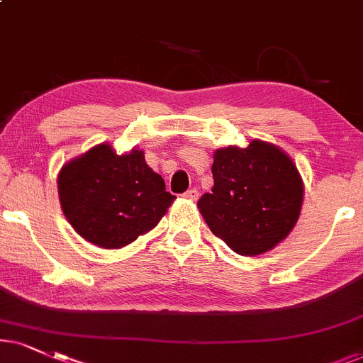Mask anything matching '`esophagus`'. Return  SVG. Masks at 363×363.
Segmentation results:
<instances>
[{
	"label": "esophagus",
	"mask_w": 363,
	"mask_h": 363,
	"mask_svg": "<svg viewBox=\"0 0 363 363\" xmlns=\"http://www.w3.org/2000/svg\"><path fill=\"white\" fill-rule=\"evenodd\" d=\"M184 197H186V199H189V201H197V197H199V191L192 187V189L184 192Z\"/></svg>",
	"instance_id": "obj_1"
}]
</instances>
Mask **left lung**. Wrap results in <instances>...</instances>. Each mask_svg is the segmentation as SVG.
<instances>
[{
	"mask_svg": "<svg viewBox=\"0 0 363 363\" xmlns=\"http://www.w3.org/2000/svg\"><path fill=\"white\" fill-rule=\"evenodd\" d=\"M213 191L197 203L213 235L242 256L263 255L291 233L303 204L296 164L278 145L255 139L247 147L213 154Z\"/></svg>",
	"mask_w": 363,
	"mask_h": 363,
	"instance_id": "obj_1",
	"label": "left lung"
}]
</instances>
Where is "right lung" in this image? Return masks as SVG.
Returning <instances> with one entry per match:
<instances>
[{
    "label": "right lung",
    "instance_id": "add662e5",
    "mask_svg": "<svg viewBox=\"0 0 363 363\" xmlns=\"http://www.w3.org/2000/svg\"><path fill=\"white\" fill-rule=\"evenodd\" d=\"M57 184L67 221L105 250H118L149 233L176 199L147 166L144 150L118 155L105 142L63 164Z\"/></svg>",
    "mask_w": 363,
    "mask_h": 363
}]
</instances>
